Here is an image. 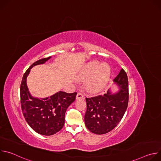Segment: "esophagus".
I'll return each instance as SVG.
<instances>
[{"instance_id":"34e87169","label":"esophagus","mask_w":161,"mask_h":161,"mask_svg":"<svg viewBox=\"0 0 161 161\" xmlns=\"http://www.w3.org/2000/svg\"><path fill=\"white\" fill-rule=\"evenodd\" d=\"M83 98V94L81 92H78L76 95V99H80Z\"/></svg>"}]
</instances>
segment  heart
<instances>
[{
  "label": "heart",
  "mask_w": 161,
  "mask_h": 161,
  "mask_svg": "<svg viewBox=\"0 0 161 161\" xmlns=\"http://www.w3.org/2000/svg\"><path fill=\"white\" fill-rule=\"evenodd\" d=\"M111 75V68L107 64H100L98 61L90 63L82 73V78L88 80L87 89L92 93H97L106 86Z\"/></svg>",
  "instance_id": "1"
}]
</instances>
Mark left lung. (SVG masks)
Returning <instances> with one entry per match:
<instances>
[{
  "label": "left lung",
  "mask_w": 161,
  "mask_h": 161,
  "mask_svg": "<svg viewBox=\"0 0 161 161\" xmlns=\"http://www.w3.org/2000/svg\"><path fill=\"white\" fill-rule=\"evenodd\" d=\"M120 88L117 93L107 94L87 98L85 124L92 133L104 134L112 130L122 120L129 102V84L127 75L122 69L113 80Z\"/></svg>",
  "instance_id": "left-lung-1"
}]
</instances>
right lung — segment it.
<instances>
[{"instance_id":"obj_1","label":"right lung","mask_w":161,"mask_h":161,"mask_svg":"<svg viewBox=\"0 0 161 161\" xmlns=\"http://www.w3.org/2000/svg\"><path fill=\"white\" fill-rule=\"evenodd\" d=\"M51 57L41 58L26 71L20 85V101L23 114L30 127L36 132L45 136L56 134L62 129L65 122V113L76 99V92L68 94L60 91L54 95L43 99L32 97L27 85V77L31 68L42 64Z\"/></svg>"}]
</instances>
